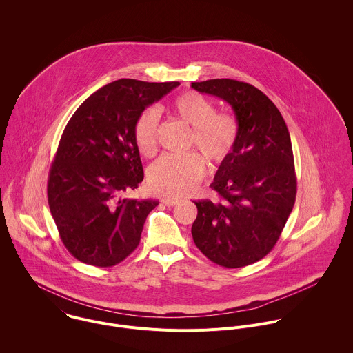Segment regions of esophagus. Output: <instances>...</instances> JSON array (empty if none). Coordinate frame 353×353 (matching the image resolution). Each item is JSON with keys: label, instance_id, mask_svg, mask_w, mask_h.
Returning a JSON list of instances; mask_svg holds the SVG:
<instances>
[{"label": "esophagus", "instance_id": "esophagus-1", "mask_svg": "<svg viewBox=\"0 0 353 353\" xmlns=\"http://www.w3.org/2000/svg\"><path fill=\"white\" fill-rule=\"evenodd\" d=\"M179 201H181L179 199H174V197H163V199H161V202H163L165 206H175Z\"/></svg>", "mask_w": 353, "mask_h": 353}]
</instances>
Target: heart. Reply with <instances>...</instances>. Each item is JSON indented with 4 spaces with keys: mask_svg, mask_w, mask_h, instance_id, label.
Returning <instances> with one entry per match:
<instances>
[{
    "mask_svg": "<svg viewBox=\"0 0 353 353\" xmlns=\"http://www.w3.org/2000/svg\"><path fill=\"white\" fill-rule=\"evenodd\" d=\"M172 112L192 126L189 147H197L213 165L223 164L235 150L239 140V123L231 114L216 112L214 104L201 94L188 91L171 104ZM159 112L148 107L143 110L133 129L139 151L153 156L157 151ZM206 164L196 152L165 154L159 159L148 174L152 189L168 196H186L201 182Z\"/></svg>",
    "mask_w": 353,
    "mask_h": 353,
    "instance_id": "heart-1",
    "label": "heart"
}]
</instances>
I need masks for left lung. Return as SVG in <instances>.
Returning a JSON list of instances; mask_svg holds the SVG:
<instances>
[{
	"label": "left lung",
	"mask_w": 353,
	"mask_h": 353,
	"mask_svg": "<svg viewBox=\"0 0 353 353\" xmlns=\"http://www.w3.org/2000/svg\"><path fill=\"white\" fill-rule=\"evenodd\" d=\"M231 104L239 140L210 185L219 201L201 200L192 225L196 246L212 262L234 269L272 252L292 212L296 174L285 121L263 92L232 79L192 83Z\"/></svg>",
	"instance_id": "obj_1"
}]
</instances>
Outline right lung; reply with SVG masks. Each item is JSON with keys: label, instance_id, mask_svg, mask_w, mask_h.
Wrapping results in <instances>:
<instances>
[{"label": "right lung", "instance_id": "right-lung-1", "mask_svg": "<svg viewBox=\"0 0 353 353\" xmlns=\"http://www.w3.org/2000/svg\"><path fill=\"white\" fill-rule=\"evenodd\" d=\"M178 85L117 80L94 92L65 126L49 171L48 199L59 238L79 261L108 268L139 246L159 201L122 199L144 179L134 122Z\"/></svg>", "mask_w": 353, "mask_h": 353}]
</instances>
